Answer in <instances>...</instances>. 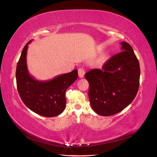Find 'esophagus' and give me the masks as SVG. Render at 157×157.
I'll list each match as a JSON object with an SVG mask.
<instances>
[{
  "instance_id": "obj_1",
  "label": "esophagus",
  "mask_w": 157,
  "mask_h": 157,
  "mask_svg": "<svg viewBox=\"0 0 157 157\" xmlns=\"http://www.w3.org/2000/svg\"><path fill=\"white\" fill-rule=\"evenodd\" d=\"M85 70L84 68H79L78 69V75L80 78H82L84 76Z\"/></svg>"
}]
</instances>
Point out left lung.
I'll return each instance as SVG.
<instances>
[{
    "label": "left lung",
    "instance_id": "8db88e82",
    "mask_svg": "<svg viewBox=\"0 0 157 157\" xmlns=\"http://www.w3.org/2000/svg\"><path fill=\"white\" fill-rule=\"evenodd\" d=\"M121 52L113 55L101 69L86 73L92 109L102 116L121 112L135 98L140 85V68L132 46L120 43Z\"/></svg>",
    "mask_w": 157,
    "mask_h": 157
}]
</instances>
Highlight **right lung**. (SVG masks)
<instances>
[{
  "instance_id": "add662e5",
  "label": "right lung",
  "mask_w": 157,
  "mask_h": 157,
  "mask_svg": "<svg viewBox=\"0 0 157 157\" xmlns=\"http://www.w3.org/2000/svg\"><path fill=\"white\" fill-rule=\"evenodd\" d=\"M28 42L23 48L16 69L17 88L23 102L37 114L52 117L61 114L66 105L65 92L78 77V70L55 77L51 80L39 81L29 75L26 56Z\"/></svg>"
}]
</instances>
